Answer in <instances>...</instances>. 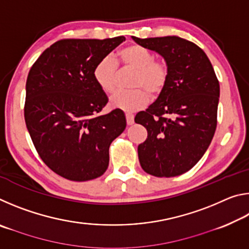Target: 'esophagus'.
<instances>
[{
	"label": "esophagus",
	"mask_w": 249,
	"mask_h": 249,
	"mask_svg": "<svg viewBox=\"0 0 249 249\" xmlns=\"http://www.w3.org/2000/svg\"><path fill=\"white\" fill-rule=\"evenodd\" d=\"M126 122H127V125H133L134 124V115L132 113H126Z\"/></svg>",
	"instance_id": "1"
}]
</instances>
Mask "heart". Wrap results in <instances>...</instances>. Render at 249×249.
<instances>
[{
  "label": "heart",
  "mask_w": 249,
  "mask_h": 249,
  "mask_svg": "<svg viewBox=\"0 0 249 249\" xmlns=\"http://www.w3.org/2000/svg\"><path fill=\"white\" fill-rule=\"evenodd\" d=\"M114 60L125 68L136 70L132 81V91H119L109 99L112 107L125 112H135L145 107L149 94L157 96L165 89L169 78V68L165 61L155 59L154 53L140 45H129L115 54ZM111 57H104L95 65L93 79L105 93L116 88L117 68Z\"/></svg>",
  "instance_id": "b5f03b06"
}]
</instances>
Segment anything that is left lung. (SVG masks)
I'll list each match as a JSON object with an SVG mask.
<instances>
[{
	"instance_id": "obj_1",
	"label": "left lung",
	"mask_w": 249,
	"mask_h": 249,
	"mask_svg": "<svg viewBox=\"0 0 249 249\" xmlns=\"http://www.w3.org/2000/svg\"><path fill=\"white\" fill-rule=\"evenodd\" d=\"M135 43L158 53L169 68L167 86L135 123L147 129L138 158L151 176L176 177L191 169L212 142L217 124L220 83L199 46L178 36L138 38Z\"/></svg>"
}]
</instances>
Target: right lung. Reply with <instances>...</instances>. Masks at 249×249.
Instances as JSON below:
<instances>
[{
	"label": "right lung",
	"instance_id": "right-lung-1",
	"mask_svg": "<svg viewBox=\"0 0 249 249\" xmlns=\"http://www.w3.org/2000/svg\"><path fill=\"white\" fill-rule=\"evenodd\" d=\"M123 41L124 36L58 40L29 70L25 123L41 160L66 179L102 176L109 145L126 127L122 109L99 114L108 99L93 79L95 65Z\"/></svg>",
	"mask_w": 249,
	"mask_h": 249
}]
</instances>
